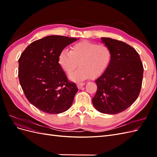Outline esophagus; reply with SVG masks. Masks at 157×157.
<instances>
[{"mask_svg": "<svg viewBox=\"0 0 157 157\" xmlns=\"http://www.w3.org/2000/svg\"><path fill=\"white\" fill-rule=\"evenodd\" d=\"M84 85H85L84 82H78V83H77V87H78V88L80 89L82 86H84Z\"/></svg>", "mask_w": 157, "mask_h": 157, "instance_id": "esophagus-1", "label": "esophagus"}]
</instances>
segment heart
I'll return each instance as SVG.
<instances>
[{
  "instance_id": "1",
  "label": "heart",
  "mask_w": 157,
  "mask_h": 157,
  "mask_svg": "<svg viewBox=\"0 0 157 157\" xmlns=\"http://www.w3.org/2000/svg\"><path fill=\"white\" fill-rule=\"evenodd\" d=\"M113 52L105 44L83 40L71 46V51L63 50L58 56V63L65 73L70 74L78 67L69 78L73 81H81L92 77L101 75L110 65Z\"/></svg>"
}]
</instances>
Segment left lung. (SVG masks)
Masks as SVG:
<instances>
[{
	"instance_id": "obj_1",
	"label": "left lung",
	"mask_w": 157,
	"mask_h": 157,
	"mask_svg": "<svg viewBox=\"0 0 157 157\" xmlns=\"http://www.w3.org/2000/svg\"><path fill=\"white\" fill-rule=\"evenodd\" d=\"M101 39L111 48L113 58L95 81L98 89L92 103L99 112L113 115L126 110L138 97L144 67L138 53L130 45L111 38Z\"/></svg>"
}]
</instances>
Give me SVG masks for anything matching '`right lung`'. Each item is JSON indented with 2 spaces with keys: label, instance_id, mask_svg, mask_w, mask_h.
<instances>
[{
  "label": "right lung",
  "instance_id": "1",
  "mask_svg": "<svg viewBox=\"0 0 157 157\" xmlns=\"http://www.w3.org/2000/svg\"><path fill=\"white\" fill-rule=\"evenodd\" d=\"M78 39L50 35L33 42L18 60V77L25 96L42 111L59 114L70 108L78 88L58 63L59 54Z\"/></svg>",
  "mask_w": 157,
  "mask_h": 157
}]
</instances>
